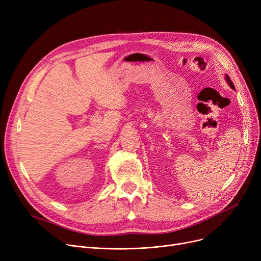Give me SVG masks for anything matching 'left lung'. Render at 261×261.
<instances>
[{"label":"left lung","mask_w":261,"mask_h":261,"mask_svg":"<svg viewBox=\"0 0 261 261\" xmlns=\"http://www.w3.org/2000/svg\"><path fill=\"white\" fill-rule=\"evenodd\" d=\"M225 79H226V81H227V84L229 85V87H230L232 90H235V86H234V84H232V81L230 80V78L228 77V75H225Z\"/></svg>","instance_id":"1"}]
</instances>
